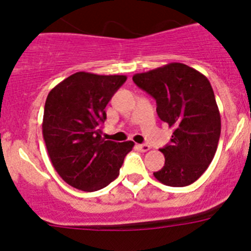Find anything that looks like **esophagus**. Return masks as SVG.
<instances>
[{
	"label": "esophagus",
	"mask_w": 251,
	"mask_h": 251,
	"mask_svg": "<svg viewBox=\"0 0 251 251\" xmlns=\"http://www.w3.org/2000/svg\"><path fill=\"white\" fill-rule=\"evenodd\" d=\"M137 148H138L141 152H147V151L151 150V147L148 145H137Z\"/></svg>",
	"instance_id": "1"
}]
</instances>
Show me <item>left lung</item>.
<instances>
[{"label":"left lung","instance_id":"1","mask_svg":"<svg viewBox=\"0 0 251 251\" xmlns=\"http://www.w3.org/2000/svg\"><path fill=\"white\" fill-rule=\"evenodd\" d=\"M133 81L156 99L161 121L175 128L170 143L161 148L165 166L153 175L171 187L191 185L207 170L220 138V112L211 84L181 63L136 74Z\"/></svg>","mask_w":251,"mask_h":251}]
</instances>
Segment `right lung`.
<instances>
[{
	"instance_id": "add662e5",
	"label": "right lung",
	"mask_w": 251,
	"mask_h": 251,
	"mask_svg": "<svg viewBox=\"0 0 251 251\" xmlns=\"http://www.w3.org/2000/svg\"><path fill=\"white\" fill-rule=\"evenodd\" d=\"M127 80L126 75L79 72L51 89L45 101L43 136L51 163L73 187L93 192L119 175L132 141H105V106Z\"/></svg>"
}]
</instances>
